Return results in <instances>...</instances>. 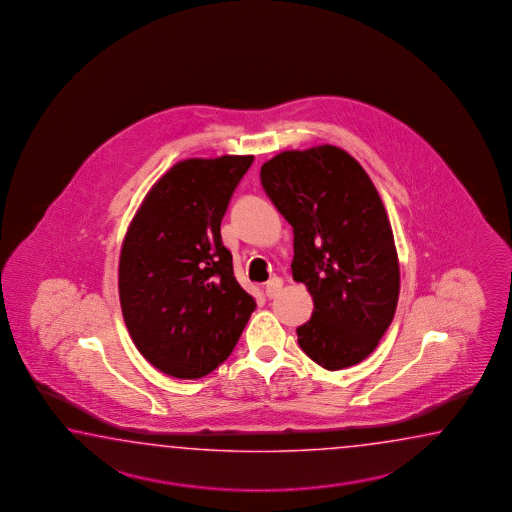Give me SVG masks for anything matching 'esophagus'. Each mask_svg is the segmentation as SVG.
Wrapping results in <instances>:
<instances>
[{
  "label": "esophagus",
  "mask_w": 512,
  "mask_h": 512,
  "mask_svg": "<svg viewBox=\"0 0 512 512\" xmlns=\"http://www.w3.org/2000/svg\"><path fill=\"white\" fill-rule=\"evenodd\" d=\"M282 287L283 282L280 278H272V280H269L267 285H265V296H267V298H274L276 294L282 291Z\"/></svg>",
  "instance_id": "esophagus-1"
}]
</instances>
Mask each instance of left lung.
Masks as SVG:
<instances>
[{
	"label": "left lung",
	"instance_id": "obj_1",
	"mask_svg": "<svg viewBox=\"0 0 512 512\" xmlns=\"http://www.w3.org/2000/svg\"><path fill=\"white\" fill-rule=\"evenodd\" d=\"M261 186L294 234V282L313 296L296 329L309 359L329 371L379 346L399 300V260L377 188L348 152L324 144L274 155Z\"/></svg>",
	"mask_w": 512,
	"mask_h": 512
}]
</instances>
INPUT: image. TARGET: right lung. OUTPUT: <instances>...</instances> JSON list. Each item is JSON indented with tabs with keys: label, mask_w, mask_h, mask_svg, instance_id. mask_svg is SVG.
Returning a JSON list of instances; mask_svg holds the SVG:
<instances>
[{
	"label": "right lung",
	"mask_w": 512,
	"mask_h": 512,
	"mask_svg": "<svg viewBox=\"0 0 512 512\" xmlns=\"http://www.w3.org/2000/svg\"><path fill=\"white\" fill-rule=\"evenodd\" d=\"M252 155L186 159L146 194L119 261L122 316L142 357L175 379L229 359L256 302L234 278L221 219Z\"/></svg>",
	"instance_id": "right-lung-1"
}]
</instances>
